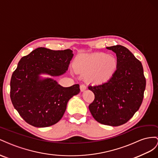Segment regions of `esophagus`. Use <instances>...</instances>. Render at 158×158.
I'll return each mask as SVG.
<instances>
[{"label":"esophagus","mask_w":158,"mask_h":158,"mask_svg":"<svg viewBox=\"0 0 158 158\" xmlns=\"http://www.w3.org/2000/svg\"><path fill=\"white\" fill-rule=\"evenodd\" d=\"M86 89H87V87L85 86V85L82 84V85H80V89H81V91H84L85 90H86Z\"/></svg>","instance_id":"esophagus-1"}]
</instances>
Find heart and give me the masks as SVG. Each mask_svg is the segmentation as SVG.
<instances>
[{
    "label": "heart",
    "mask_w": 158,
    "mask_h": 158,
    "mask_svg": "<svg viewBox=\"0 0 158 158\" xmlns=\"http://www.w3.org/2000/svg\"><path fill=\"white\" fill-rule=\"evenodd\" d=\"M77 71L90 72L89 78L99 84L106 82L114 75L117 69V61L112 56L97 53L89 56H79L75 61Z\"/></svg>",
    "instance_id": "1"
}]
</instances>
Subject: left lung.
<instances>
[{"label": "left lung", "mask_w": 158, "mask_h": 158, "mask_svg": "<svg viewBox=\"0 0 158 158\" xmlns=\"http://www.w3.org/2000/svg\"><path fill=\"white\" fill-rule=\"evenodd\" d=\"M106 49L116 53L117 69L107 82L88 87L94 94L89 109L99 123L118 127L127 123L141 106L146 78L142 63L127 48L117 45Z\"/></svg>", "instance_id": "1"}]
</instances>
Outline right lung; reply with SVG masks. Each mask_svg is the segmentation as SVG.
I'll use <instances>...</instances> for the list:
<instances>
[{
    "label": "right lung",
    "instance_id": "add662e5",
    "mask_svg": "<svg viewBox=\"0 0 158 158\" xmlns=\"http://www.w3.org/2000/svg\"><path fill=\"white\" fill-rule=\"evenodd\" d=\"M73 51L38 48L22 57L10 80V98L27 123L38 128L50 127L64 116L67 102L79 93V85L64 87L53 77L66 73ZM48 74L51 78H42Z\"/></svg>",
    "mask_w": 158,
    "mask_h": 158
}]
</instances>
